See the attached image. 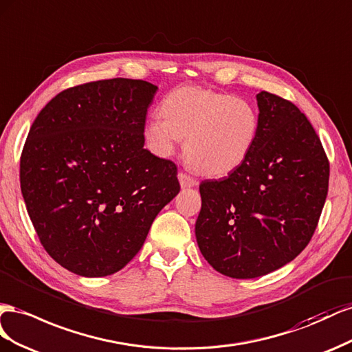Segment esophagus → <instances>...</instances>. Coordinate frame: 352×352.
<instances>
[{"label": "esophagus", "mask_w": 352, "mask_h": 352, "mask_svg": "<svg viewBox=\"0 0 352 352\" xmlns=\"http://www.w3.org/2000/svg\"><path fill=\"white\" fill-rule=\"evenodd\" d=\"M178 179H179V184H182V187H195V186H197V182L196 179L193 178V177H190V175H187L186 173H179L178 174Z\"/></svg>", "instance_id": "esophagus-1"}]
</instances>
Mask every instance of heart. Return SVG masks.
I'll use <instances>...</instances> for the list:
<instances>
[{
    "label": "heart",
    "instance_id": "b5f03b06",
    "mask_svg": "<svg viewBox=\"0 0 352 352\" xmlns=\"http://www.w3.org/2000/svg\"><path fill=\"white\" fill-rule=\"evenodd\" d=\"M259 131L256 106L243 97L200 87H182L150 116L144 138L153 153L170 156L186 138L184 155L197 173L221 177L249 157Z\"/></svg>",
    "mask_w": 352,
    "mask_h": 352
}]
</instances>
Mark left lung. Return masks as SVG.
<instances>
[{"instance_id":"1","label":"left lung","mask_w":352,"mask_h":352,"mask_svg":"<svg viewBox=\"0 0 352 352\" xmlns=\"http://www.w3.org/2000/svg\"><path fill=\"white\" fill-rule=\"evenodd\" d=\"M256 102L259 131L249 157L228 177L199 186V249L233 278L265 276L302 252L329 188V160L307 116L267 91Z\"/></svg>"}]
</instances>
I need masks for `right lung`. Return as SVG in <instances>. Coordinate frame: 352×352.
<instances>
[{
  "label": "right lung",
  "instance_id": "1",
  "mask_svg": "<svg viewBox=\"0 0 352 352\" xmlns=\"http://www.w3.org/2000/svg\"><path fill=\"white\" fill-rule=\"evenodd\" d=\"M157 87L113 78L67 88L29 129L20 188L39 242L84 277L122 270L179 192L177 165L144 148Z\"/></svg>",
  "mask_w": 352,
  "mask_h": 352
}]
</instances>
